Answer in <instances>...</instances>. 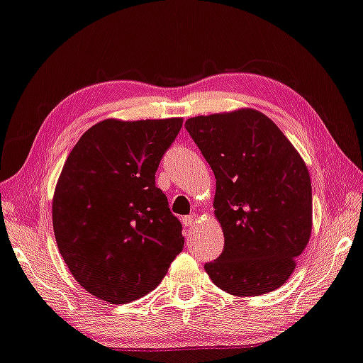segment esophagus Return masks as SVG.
I'll return each instance as SVG.
<instances>
[{"instance_id": "34e87169", "label": "esophagus", "mask_w": 363, "mask_h": 363, "mask_svg": "<svg viewBox=\"0 0 363 363\" xmlns=\"http://www.w3.org/2000/svg\"><path fill=\"white\" fill-rule=\"evenodd\" d=\"M196 215H189V216H184L183 218V225H186V228H191V225H194V223H196Z\"/></svg>"}]
</instances>
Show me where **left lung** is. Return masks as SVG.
<instances>
[{"label":"left lung","instance_id":"8db88e82","mask_svg":"<svg viewBox=\"0 0 363 363\" xmlns=\"http://www.w3.org/2000/svg\"><path fill=\"white\" fill-rule=\"evenodd\" d=\"M184 128L216 179L213 207L224 250L205 272L230 296L278 289L311 235V180L302 156L255 108L201 115Z\"/></svg>","mask_w":363,"mask_h":363}]
</instances>
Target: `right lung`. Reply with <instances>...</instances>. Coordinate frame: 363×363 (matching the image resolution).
<instances>
[{"mask_svg": "<svg viewBox=\"0 0 363 363\" xmlns=\"http://www.w3.org/2000/svg\"><path fill=\"white\" fill-rule=\"evenodd\" d=\"M183 118L102 120L75 143L52 201L55 240L82 288L111 303L158 286L183 250L155 174Z\"/></svg>", "mask_w": 363, "mask_h": 363, "instance_id": "1", "label": "right lung"}]
</instances>
